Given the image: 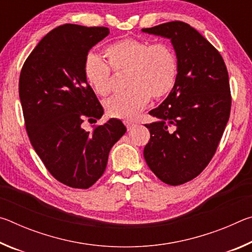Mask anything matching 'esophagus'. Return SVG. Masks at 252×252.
<instances>
[{"mask_svg": "<svg viewBox=\"0 0 252 252\" xmlns=\"http://www.w3.org/2000/svg\"><path fill=\"white\" fill-rule=\"evenodd\" d=\"M125 125L126 126V129H127V131H130L132 127L134 126V123L133 122H129V121H126L125 122Z\"/></svg>", "mask_w": 252, "mask_h": 252, "instance_id": "esophagus-1", "label": "esophagus"}]
</instances>
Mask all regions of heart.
I'll return each instance as SVG.
<instances>
[{"label": "heart", "mask_w": 252, "mask_h": 252, "mask_svg": "<svg viewBox=\"0 0 252 252\" xmlns=\"http://www.w3.org/2000/svg\"><path fill=\"white\" fill-rule=\"evenodd\" d=\"M106 63L94 54L84 60L85 81L95 94L106 96L111 92L110 67L114 73L126 75L127 90L105 102L109 116L132 120L153 99L168 95L177 82L178 60L167 43L150 44L147 41L126 39L106 46L103 51Z\"/></svg>", "instance_id": "heart-1"}]
</instances>
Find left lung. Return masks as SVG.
I'll return each instance as SVG.
<instances>
[{
    "mask_svg": "<svg viewBox=\"0 0 252 252\" xmlns=\"http://www.w3.org/2000/svg\"><path fill=\"white\" fill-rule=\"evenodd\" d=\"M171 41L178 78L171 92L149 114L150 141L143 156L148 167L170 186L192 180L207 167L227 126L231 95L223 59L197 30L173 21L142 29Z\"/></svg>",
    "mask_w": 252,
    "mask_h": 252,
    "instance_id": "1",
    "label": "left lung"
}]
</instances>
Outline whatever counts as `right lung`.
Segmentation results:
<instances>
[{
  "label": "right lung",
  "instance_id": "right-lung-1",
  "mask_svg": "<svg viewBox=\"0 0 252 252\" xmlns=\"http://www.w3.org/2000/svg\"><path fill=\"white\" fill-rule=\"evenodd\" d=\"M108 28L64 24L42 39L24 62L19 94L34 150L49 172L63 185L88 189L105 171L109 152L126 133L111 118L93 132L89 121L103 116L83 74L89 51L109 35Z\"/></svg>",
  "mask_w": 252,
  "mask_h": 252
}]
</instances>
